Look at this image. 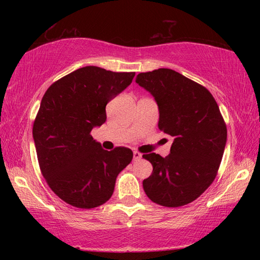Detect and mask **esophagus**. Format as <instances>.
<instances>
[{
	"instance_id": "obj_1",
	"label": "esophagus",
	"mask_w": 260,
	"mask_h": 260,
	"mask_svg": "<svg viewBox=\"0 0 260 260\" xmlns=\"http://www.w3.org/2000/svg\"><path fill=\"white\" fill-rule=\"evenodd\" d=\"M141 158H142V153L139 152V151L133 152V159L134 160H139V159H141Z\"/></svg>"
}]
</instances>
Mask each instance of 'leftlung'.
Returning a JSON list of instances; mask_svg holds the SVG:
<instances>
[{"label":"left lung","instance_id":"1","mask_svg":"<svg viewBox=\"0 0 260 260\" xmlns=\"http://www.w3.org/2000/svg\"><path fill=\"white\" fill-rule=\"evenodd\" d=\"M136 83L155 98L158 128L173 136L171 153H146L152 173L143 189L153 203L187 205L217 177L227 141V127L212 94L204 86L171 69L139 73Z\"/></svg>","mask_w":260,"mask_h":260}]
</instances>
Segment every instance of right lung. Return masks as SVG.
I'll list each match as a JSON object with an SVG mask.
<instances>
[{"instance_id": "1", "label": "right lung", "mask_w": 260, "mask_h": 260, "mask_svg": "<svg viewBox=\"0 0 260 260\" xmlns=\"http://www.w3.org/2000/svg\"><path fill=\"white\" fill-rule=\"evenodd\" d=\"M135 72L78 69L48 88L33 124L41 173L65 203L93 209L110 200L117 175L132 161L125 147L104 150L90 135L107 120L105 107L131 85Z\"/></svg>"}]
</instances>
